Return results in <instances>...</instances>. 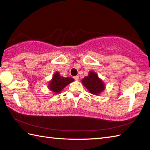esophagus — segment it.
Returning <instances> with one entry per match:
<instances>
[{"label":"esophagus","instance_id":"34e87169","mask_svg":"<svg viewBox=\"0 0 150 150\" xmlns=\"http://www.w3.org/2000/svg\"><path fill=\"white\" fill-rule=\"evenodd\" d=\"M74 79L76 80V81L79 80V76H75V77H74Z\"/></svg>","mask_w":150,"mask_h":150}]
</instances>
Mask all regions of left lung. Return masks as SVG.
I'll list each match as a JSON object with an SVG mask.
<instances>
[{"mask_svg":"<svg viewBox=\"0 0 150 150\" xmlns=\"http://www.w3.org/2000/svg\"><path fill=\"white\" fill-rule=\"evenodd\" d=\"M82 83L91 93L96 95L100 94L105 89V86L102 80L94 71H89V75L85 77L81 80Z\"/></svg>","mask_w":150,"mask_h":150,"instance_id":"1","label":"left lung"}]
</instances>
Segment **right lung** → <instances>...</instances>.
<instances>
[{
    "label": "right lung",
    "mask_w": 150,
    "mask_h": 150,
    "mask_svg": "<svg viewBox=\"0 0 150 150\" xmlns=\"http://www.w3.org/2000/svg\"><path fill=\"white\" fill-rule=\"evenodd\" d=\"M73 81H74V79L73 78L63 77L59 75V73L57 71L54 73L52 79L49 81L48 87L51 91H53L55 93H59L67 85H68Z\"/></svg>",
    "instance_id": "obj_1"
}]
</instances>
